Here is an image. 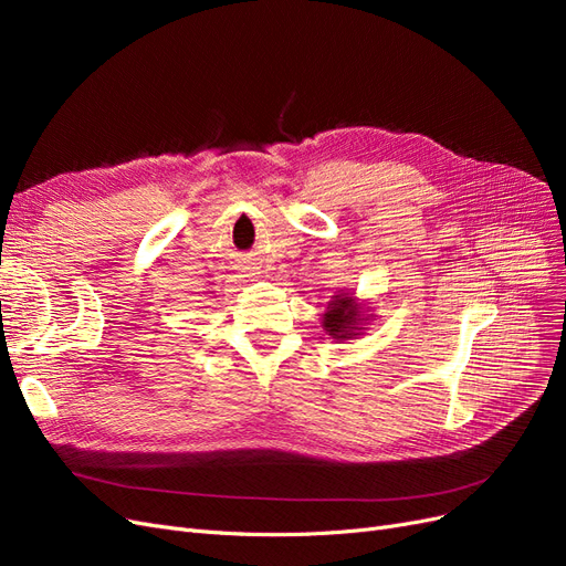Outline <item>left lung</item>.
Here are the masks:
<instances>
[{"label": "left lung", "mask_w": 566, "mask_h": 566, "mask_svg": "<svg viewBox=\"0 0 566 566\" xmlns=\"http://www.w3.org/2000/svg\"><path fill=\"white\" fill-rule=\"evenodd\" d=\"M364 310L352 295H335L323 314V331L333 339H352L361 333Z\"/></svg>", "instance_id": "obj_1"}]
</instances>
